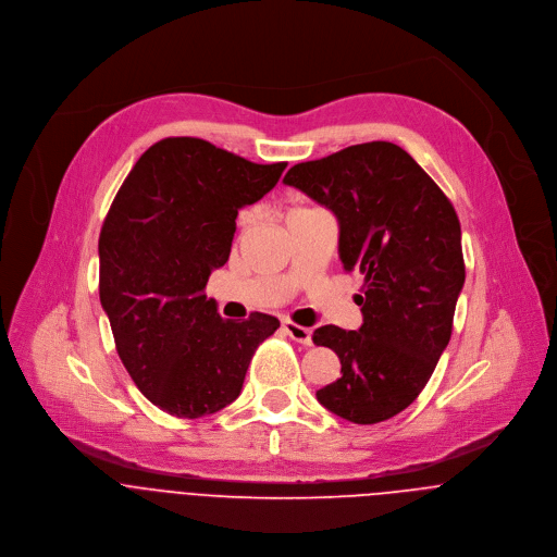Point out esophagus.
<instances>
[{
	"label": "esophagus",
	"mask_w": 557,
	"mask_h": 557,
	"mask_svg": "<svg viewBox=\"0 0 557 557\" xmlns=\"http://www.w3.org/2000/svg\"><path fill=\"white\" fill-rule=\"evenodd\" d=\"M283 331H285L294 342H298V344H305V346L311 344V329H307V326H300V324H296V322H292V320H285V322H283Z\"/></svg>",
	"instance_id": "esophagus-1"
}]
</instances>
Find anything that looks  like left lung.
Returning <instances> with one entry per match:
<instances>
[{
  "label": "left lung",
  "instance_id": "8db88e82",
  "mask_svg": "<svg viewBox=\"0 0 557 557\" xmlns=\"http://www.w3.org/2000/svg\"><path fill=\"white\" fill-rule=\"evenodd\" d=\"M283 181L337 215L344 272L363 274L355 296L361 329L313 331V344L333 348L342 363V376L315 396L355 424L383 422L418 398L450 339L466 278L457 213L389 141L298 163Z\"/></svg>",
  "mask_w": 557,
  "mask_h": 557
}]
</instances>
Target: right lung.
Listing matches in <instances>:
<instances>
[{"label":"right lung","mask_w":557,"mask_h":557,"mask_svg":"<svg viewBox=\"0 0 557 557\" xmlns=\"http://www.w3.org/2000/svg\"><path fill=\"white\" fill-rule=\"evenodd\" d=\"M287 163L259 165L196 137L150 146L122 183L100 231V302L141 394L176 418L233 403L257 346L281 322L226 320L207 298L228 261L235 218L261 200Z\"/></svg>","instance_id":"1"}]
</instances>
